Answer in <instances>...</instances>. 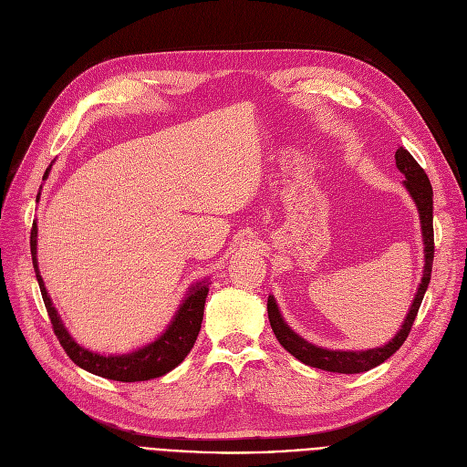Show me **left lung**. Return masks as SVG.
<instances>
[{"label": "left lung", "mask_w": 467, "mask_h": 467, "mask_svg": "<svg viewBox=\"0 0 467 467\" xmlns=\"http://www.w3.org/2000/svg\"><path fill=\"white\" fill-rule=\"evenodd\" d=\"M395 161L397 168L404 173V187L409 189L412 194L418 212H420V223H421V234H423V246H425V267H423V276L420 282L418 294L414 297L412 307L404 318L402 327L399 334L388 343V346L378 348V349H368V351H330V349H322L313 346V343L306 341L299 337L296 332L288 328V324L282 320L278 307L275 303V297L269 296L267 301V313H269V322L271 328L280 341V346L292 353L297 360L309 364V367L320 368V370H328V372H339V374H358V372H367L383 360H388L400 346L404 339L409 337L412 324L416 320L418 309L421 306V299L425 290H428V284L431 280V269H433V254H435V242H433V189L428 175H425L423 168L414 160V156L407 150L399 147L395 152Z\"/></svg>", "instance_id": "left-lung-1"}]
</instances>
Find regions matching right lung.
Segmentation results:
<instances>
[{
	"mask_svg": "<svg viewBox=\"0 0 467 467\" xmlns=\"http://www.w3.org/2000/svg\"><path fill=\"white\" fill-rule=\"evenodd\" d=\"M36 236H37V227L34 221L32 231H30V252H32V263L36 269L39 290H42L46 309L51 318L53 332L58 343L63 346L67 355L78 364L79 368H84L97 376L114 379V381H145L150 378L164 376L166 372L173 370L179 362H183V358L191 353L194 346L202 327V318H204L208 284H196V286H192L191 294L187 296L183 306L179 307L173 322L170 324V328L164 332V336H160L154 343H150V346L139 349L135 353L119 355V357L97 355L78 346L67 332V328L63 327V322H60L55 307L51 306V299L44 286V280L37 271Z\"/></svg>",
	"mask_w": 467,
	"mask_h": 467,
	"instance_id": "add662e5",
	"label": "right lung"
}]
</instances>
